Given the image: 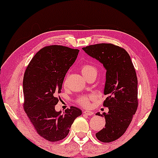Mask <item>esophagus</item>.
<instances>
[{
	"mask_svg": "<svg viewBox=\"0 0 158 158\" xmlns=\"http://www.w3.org/2000/svg\"><path fill=\"white\" fill-rule=\"evenodd\" d=\"M83 114L85 115H92L94 114L93 112H91V111H89V110H85V111H83Z\"/></svg>",
	"mask_w": 158,
	"mask_h": 158,
	"instance_id": "esophagus-1",
	"label": "esophagus"
}]
</instances>
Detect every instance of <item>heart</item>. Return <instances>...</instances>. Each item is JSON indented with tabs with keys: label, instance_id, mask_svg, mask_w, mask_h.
<instances>
[{
	"label": "heart",
	"instance_id": "obj_1",
	"mask_svg": "<svg viewBox=\"0 0 158 158\" xmlns=\"http://www.w3.org/2000/svg\"><path fill=\"white\" fill-rule=\"evenodd\" d=\"M81 73H82V76L85 78L87 77L88 76H89L90 74L92 73H97V69L95 68V67H94L93 65L88 64H83L80 68ZM67 79V76H66L64 83L66 84ZM94 99L93 96H88V97H82L79 99H78L77 103H79L81 106L82 107H88L90 106V101Z\"/></svg>",
	"mask_w": 158,
	"mask_h": 158
}]
</instances>
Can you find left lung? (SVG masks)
Segmentation results:
<instances>
[{"mask_svg":"<svg viewBox=\"0 0 158 158\" xmlns=\"http://www.w3.org/2000/svg\"><path fill=\"white\" fill-rule=\"evenodd\" d=\"M85 52L99 60L106 70L104 87L107 98L103 106L109 112L97 115L105 117L106 125L96 133L103 143L120 138L129 127L138 106L137 77L129 54L110 43H100L82 48Z\"/></svg>","mask_w":158,"mask_h":158,"instance_id":"1","label":"left lung"}]
</instances>
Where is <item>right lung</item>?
Returning <instances> with one entry per match:
<instances>
[{"label":"right lung","instance_id":"add662e5","mask_svg":"<svg viewBox=\"0 0 158 158\" xmlns=\"http://www.w3.org/2000/svg\"><path fill=\"white\" fill-rule=\"evenodd\" d=\"M79 50L62 46L41 48L31 59L23 79L24 109L38 134L50 142L63 139L80 109L71 106L61 114L57 112V94L60 92L64 79L73 64Z\"/></svg>","mask_w":158,"mask_h":158}]
</instances>
